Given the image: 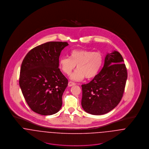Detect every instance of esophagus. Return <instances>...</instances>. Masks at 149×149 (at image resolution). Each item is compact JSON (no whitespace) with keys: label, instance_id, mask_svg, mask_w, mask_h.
Instances as JSON below:
<instances>
[{"label":"esophagus","instance_id":"1","mask_svg":"<svg viewBox=\"0 0 149 149\" xmlns=\"http://www.w3.org/2000/svg\"><path fill=\"white\" fill-rule=\"evenodd\" d=\"M74 85H76V83H73V82L69 81V82L68 83V86H72Z\"/></svg>","mask_w":149,"mask_h":149}]
</instances>
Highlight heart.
I'll use <instances>...</instances> for the list:
<instances>
[{"label": "heart", "instance_id": "heart-1", "mask_svg": "<svg viewBox=\"0 0 149 149\" xmlns=\"http://www.w3.org/2000/svg\"><path fill=\"white\" fill-rule=\"evenodd\" d=\"M103 60V55L101 52L77 49L70 52L69 57L61 58L59 67L64 74L69 75L76 65L77 70L70 77L72 80L79 81L84 77L91 79L100 72Z\"/></svg>", "mask_w": 149, "mask_h": 149}]
</instances>
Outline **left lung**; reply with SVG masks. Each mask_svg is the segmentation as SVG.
<instances>
[{"instance_id": "left-lung-1", "label": "left lung", "mask_w": 149, "mask_h": 149, "mask_svg": "<svg viewBox=\"0 0 149 149\" xmlns=\"http://www.w3.org/2000/svg\"><path fill=\"white\" fill-rule=\"evenodd\" d=\"M122 55L116 51L107 55L103 68L89 83L83 84L81 106L92 115L108 113L120 102L127 79Z\"/></svg>"}]
</instances>
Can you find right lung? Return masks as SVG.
Instances as JSON below:
<instances>
[{
  "label": "right lung",
  "instance_id": "right-lung-1",
  "mask_svg": "<svg viewBox=\"0 0 149 149\" xmlns=\"http://www.w3.org/2000/svg\"><path fill=\"white\" fill-rule=\"evenodd\" d=\"M66 42H47L37 46L26 55L21 68L19 85L28 106L42 115L57 113L68 84L58 68L61 51Z\"/></svg>",
  "mask_w": 149,
  "mask_h": 149
}]
</instances>
